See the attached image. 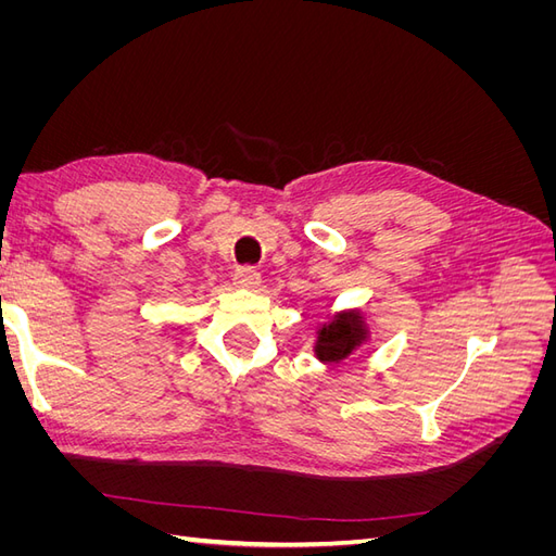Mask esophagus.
Masks as SVG:
<instances>
[{"label": "esophagus", "mask_w": 556, "mask_h": 556, "mask_svg": "<svg viewBox=\"0 0 556 556\" xmlns=\"http://www.w3.org/2000/svg\"><path fill=\"white\" fill-rule=\"evenodd\" d=\"M233 278H237L239 288H245V290H255V288H260V282H262V274L252 266L237 268V276H233Z\"/></svg>", "instance_id": "obj_1"}]
</instances>
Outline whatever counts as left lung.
<instances>
[{
    "mask_svg": "<svg viewBox=\"0 0 556 556\" xmlns=\"http://www.w3.org/2000/svg\"><path fill=\"white\" fill-rule=\"evenodd\" d=\"M368 325L362 311H341L317 329L315 357L323 364H339L348 359L368 341Z\"/></svg>",
    "mask_w": 556,
    "mask_h": 556,
    "instance_id": "8db88e82",
    "label": "left lung"
}]
</instances>
